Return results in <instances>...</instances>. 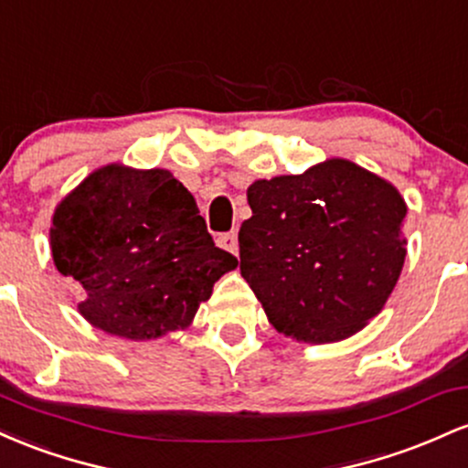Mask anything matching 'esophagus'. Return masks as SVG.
<instances>
[{"mask_svg":"<svg viewBox=\"0 0 468 468\" xmlns=\"http://www.w3.org/2000/svg\"><path fill=\"white\" fill-rule=\"evenodd\" d=\"M217 243L223 250L232 251V254H239V234L236 232H228V234H218Z\"/></svg>","mask_w":468,"mask_h":468,"instance_id":"34e87169","label":"esophagus"}]
</instances>
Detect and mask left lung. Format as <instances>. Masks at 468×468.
Segmentation results:
<instances>
[{
    "mask_svg": "<svg viewBox=\"0 0 468 468\" xmlns=\"http://www.w3.org/2000/svg\"><path fill=\"white\" fill-rule=\"evenodd\" d=\"M240 274L281 334L335 343L385 307L404 265L407 206L351 161L251 183Z\"/></svg>",
    "mask_w": 468,
    "mask_h": 468,
    "instance_id": "obj_1",
    "label": "left lung"
}]
</instances>
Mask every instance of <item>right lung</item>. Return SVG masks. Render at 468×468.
<instances>
[{"label":"right lung","mask_w":468,"mask_h":468,"mask_svg":"<svg viewBox=\"0 0 468 468\" xmlns=\"http://www.w3.org/2000/svg\"><path fill=\"white\" fill-rule=\"evenodd\" d=\"M61 276L83 285L79 312L128 340L186 327L214 282L239 265L214 245L197 201L167 170L106 165L52 217Z\"/></svg>","instance_id":"obj_1"}]
</instances>
